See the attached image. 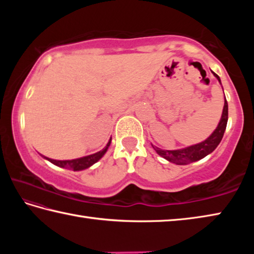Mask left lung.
<instances>
[{"instance_id": "obj_1", "label": "left lung", "mask_w": 254, "mask_h": 254, "mask_svg": "<svg viewBox=\"0 0 254 254\" xmlns=\"http://www.w3.org/2000/svg\"><path fill=\"white\" fill-rule=\"evenodd\" d=\"M213 74L221 83L220 77L215 74V72H213ZM227 119H229V106H227V102L225 100L220 123H218L217 127L215 128L212 134L205 141H203V142L178 150H162L160 148L154 147V145H152V147L156 150V152L159 156H161L170 162L176 163V165H188L190 162L198 161L200 159L205 158L207 154L212 153L217 148V145L220 144L222 137L224 135Z\"/></svg>"}]
</instances>
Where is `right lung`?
Here are the masks:
<instances>
[{
  "label": "right lung",
  "instance_id": "right-lung-1",
  "mask_svg": "<svg viewBox=\"0 0 254 254\" xmlns=\"http://www.w3.org/2000/svg\"><path fill=\"white\" fill-rule=\"evenodd\" d=\"M111 140L112 139H110V141L106 144V147L103 150H101V151H98L96 153H93V154H89V156H86V157H83V158L72 159V160H54V159L47 158L45 156H42V157L47 159L48 161H50L51 163H54V165L58 166V167H62V168L71 169L74 171H80V170L89 168V167L93 166L94 163L97 162L103 156H104V154L107 151V149H109V147H110Z\"/></svg>",
  "mask_w": 254,
  "mask_h": 254
}]
</instances>
